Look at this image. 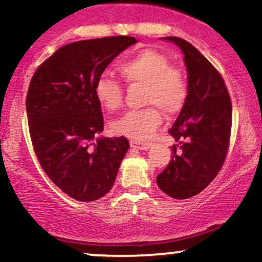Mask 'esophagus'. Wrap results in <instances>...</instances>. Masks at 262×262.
Instances as JSON below:
<instances>
[{
  "label": "esophagus",
  "mask_w": 262,
  "mask_h": 262,
  "mask_svg": "<svg viewBox=\"0 0 262 262\" xmlns=\"http://www.w3.org/2000/svg\"><path fill=\"white\" fill-rule=\"evenodd\" d=\"M130 146L138 150H148L151 145L149 143H143V141L139 140H130Z\"/></svg>",
  "instance_id": "1"
}]
</instances>
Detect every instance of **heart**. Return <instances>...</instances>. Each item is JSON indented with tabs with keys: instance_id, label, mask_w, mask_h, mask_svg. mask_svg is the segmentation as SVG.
<instances>
[{
	"instance_id": "b5f03b06",
	"label": "heart",
	"mask_w": 262,
	"mask_h": 262,
	"mask_svg": "<svg viewBox=\"0 0 262 262\" xmlns=\"http://www.w3.org/2000/svg\"><path fill=\"white\" fill-rule=\"evenodd\" d=\"M119 73L129 83L145 85V103L140 111H130L112 123L117 135L135 140H148L162 122L161 111L175 114L187 98V80L180 69L171 66L170 59L155 49H143L119 65ZM96 100L107 111L122 104V87L107 75H101L93 87Z\"/></svg>"
}]
</instances>
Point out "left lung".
Returning <instances> with one entry per match:
<instances>
[{
	"label": "left lung",
	"mask_w": 262,
	"mask_h": 262,
	"mask_svg": "<svg viewBox=\"0 0 262 262\" xmlns=\"http://www.w3.org/2000/svg\"><path fill=\"white\" fill-rule=\"evenodd\" d=\"M162 40L172 41L182 52L188 91L169 130L177 141L173 156L156 183L167 196L186 200L202 192L223 166L230 138L231 102L221 74L200 50L181 38Z\"/></svg>",
	"instance_id": "8db88e82"
}]
</instances>
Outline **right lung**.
I'll return each mask as SVG.
<instances>
[{
    "label": "right lung",
    "mask_w": 262,
    "mask_h": 262,
    "mask_svg": "<svg viewBox=\"0 0 262 262\" xmlns=\"http://www.w3.org/2000/svg\"><path fill=\"white\" fill-rule=\"evenodd\" d=\"M134 37L80 40L56 50L33 75L27 117L33 148L48 177L80 202L103 197L129 149L127 138L100 137L101 104L93 87Z\"/></svg>",
    "instance_id": "1"
}]
</instances>
